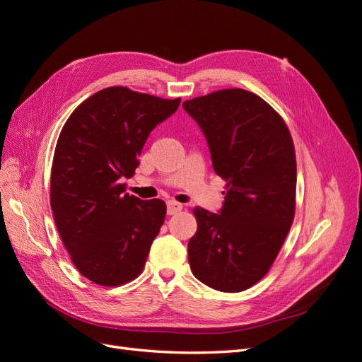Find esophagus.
<instances>
[{
  "mask_svg": "<svg viewBox=\"0 0 362 362\" xmlns=\"http://www.w3.org/2000/svg\"><path fill=\"white\" fill-rule=\"evenodd\" d=\"M181 210H182V204H180V202H175V201L168 202V214H169V216L177 214V213H178V211H181Z\"/></svg>",
  "mask_w": 362,
  "mask_h": 362,
  "instance_id": "obj_1",
  "label": "esophagus"
}]
</instances>
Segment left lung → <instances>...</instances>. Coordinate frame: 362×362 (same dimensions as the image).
Wrapping results in <instances>:
<instances>
[{"label": "left lung", "instance_id": "8db88e82", "mask_svg": "<svg viewBox=\"0 0 362 362\" xmlns=\"http://www.w3.org/2000/svg\"><path fill=\"white\" fill-rule=\"evenodd\" d=\"M226 181L222 210L196 206L189 242L193 275L238 293L266 276L286 242L296 208V154L284 119L255 93L225 89L184 101Z\"/></svg>", "mask_w": 362, "mask_h": 362}]
</instances>
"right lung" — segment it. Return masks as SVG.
<instances>
[{
	"mask_svg": "<svg viewBox=\"0 0 362 362\" xmlns=\"http://www.w3.org/2000/svg\"><path fill=\"white\" fill-rule=\"evenodd\" d=\"M181 103L113 86L75 108L51 168V210L62 242L84 278L117 287L137 278L166 217L161 199L125 193L149 133Z\"/></svg>",
	"mask_w": 362,
	"mask_h": 362,
	"instance_id": "add662e5",
	"label": "right lung"
}]
</instances>
